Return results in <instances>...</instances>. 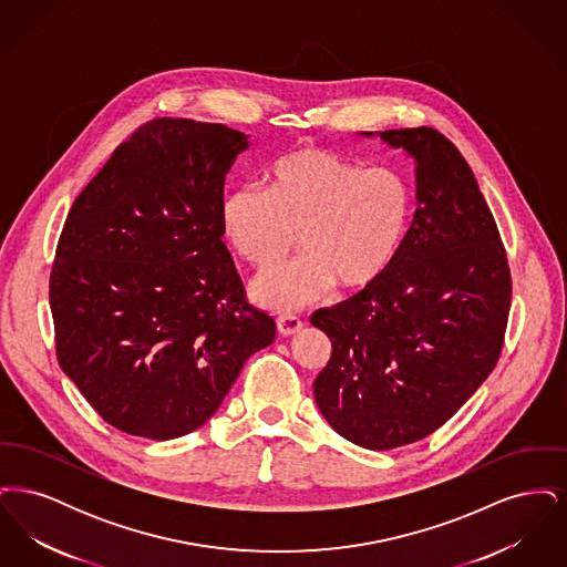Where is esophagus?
<instances>
[{
    "label": "esophagus",
    "mask_w": 567,
    "mask_h": 567,
    "mask_svg": "<svg viewBox=\"0 0 567 567\" xmlns=\"http://www.w3.org/2000/svg\"><path fill=\"white\" fill-rule=\"evenodd\" d=\"M301 327H303V323L299 321V317H296V315H280L276 319V329H278L280 336H293Z\"/></svg>",
    "instance_id": "1"
}]
</instances>
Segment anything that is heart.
<instances>
[{
    "label": "heart",
    "mask_w": 567,
    "mask_h": 567,
    "mask_svg": "<svg viewBox=\"0 0 567 567\" xmlns=\"http://www.w3.org/2000/svg\"><path fill=\"white\" fill-rule=\"evenodd\" d=\"M412 216V190L389 167H363L319 148L274 163L264 190L240 187L220 199L225 243L246 264L268 270L296 246L293 264L257 276L250 299L291 312L323 299L336 285L359 291L398 259Z\"/></svg>",
    "instance_id": "heart-1"
}]
</instances>
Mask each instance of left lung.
I'll use <instances>...</instances> for the list:
<instances>
[{"instance_id":"1","label":"left lung","mask_w":567,"mask_h":567,"mask_svg":"<svg viewBox=\"0 0 567 567\" xmlns=\"http://www.w3.org/2000/svg\"><path fill=\"white\" fill-rule=\"evenodd\" d=\"M359 135L414 162L416 210L393 266L312 315L333 349L315 402L352 444L391 451L442 427L493 372L513 285L495 218L453 142L432 127Z\"/></svg>"}]
</instances>
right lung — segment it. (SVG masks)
<instances>
[{"label": "right lung", "mask_w": 567, "mask_h": 567, "mask_svg": "<svg viewBox=\"0 0 567 567\" xmlns=\"http://www.w3.org/2000/svg\"><path fill=\"white\" fill-rule=\"evenodd\" d=\"M250 146L220 123L155 118L76 197L56 244V359L121 432L202 427L276 323L244 299L223 244L225 176Z\"/></svg>", "instance_id": "obj_1"}]
</instances>
